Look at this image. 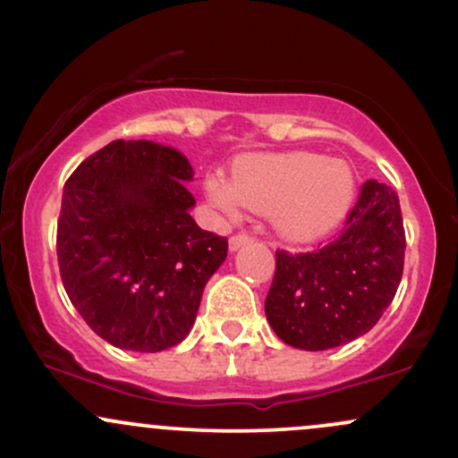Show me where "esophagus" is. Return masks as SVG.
Masks as SVG:
<instances>
[{"mask_svg": "<svg viewBox=\"0 0 458 458\" xmlns=\"http://www.w3.org/2000/svg\"><path fill=\"white\" fill-rule=\"evenodd\" d=\"M254 239V236H250L247 233H236L230 236V250H239V247H243L245 243H250V241Z\"/></svg>", "mask_w": 458, "mask_h": 458, "instance_id": "34e87169", "label": "esophagus"}]
</instances>
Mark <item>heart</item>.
<instances>
[{"label": "heart", "instance_id": "heart-1", "mask_svg": "<svg viewBox=\"0 0 458 458\" xmlns=\"http://www.w3.org/2000/svg\"><path fill=\"white\" fill-rule=\"evenodd\" d=\"M208 196L224 208L245 207L271 213L277 233L291 241L327 234L349 213L355 196L353 170L317 152L245 157L234 165L233 182L208 181Z\"/></svg>", "mask_w": 458, "mask_h": 458}]
</instances>
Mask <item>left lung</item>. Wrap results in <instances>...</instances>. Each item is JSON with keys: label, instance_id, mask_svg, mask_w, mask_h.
I'll return each mask as SVG.
<instances>
[{"label": "left lung", "instance_id": "1", "mask_svg": "<svg viewBox=\"0 0 458 458\" xmlns=\"http://www.w3.org/2000/svg\"><path fill=\"white\" fill-rule=\"evenodd\" d=\"M404 245L398 196L370 178L334 241L314 251H276L265 312L277 338L325 351L370 331L398 291Z\"/></svg>", "mask_w": 458, "mask_h": 458}]
</instances>
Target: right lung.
Masks as SVG:
<instances>
[{"label": "right lung", "instance_id": "1", "mask_svg": "<svg viewBox=\"0 0 458 458\" xmlns=\"http://www.w3.org/2000/svg\"><path fill=\"white\" fill-rule=\"evenodd\" d=\"M181 152L115 140L77 165L57 219V265L68 299L118 349L157 353L185 340L228 239L189 215Z\"/></svg>", "mask_w": 458, "mask_h": 458}]
</instances>
